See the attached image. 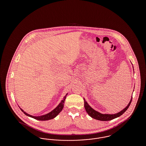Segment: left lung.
<instances>
[{"label":"left lung","mask_w":146,"mask_h":146,"mask_svg":"<svg viewBox=\"0 0 146 146\" xmlns=\"http://www.w3.org/2000/svg\"><path fill=\"white\" fill-rule=\"evenodd\" d=\"M132 98V97H131V98L130 101V102L129 103V104H127V106L125 107L124 109H123L122 111L118 112L117 113L113 114H102V113H101L98 111L94 110L93 108H92L91 107V106H89V104H88V102L85 101V98H84V107H85L86 111L90 116L91 117H92V118H94L95 119H96V120H101V121H109V120H111L112 119H114L115 118H118L119 117H120V115H121L128 109L129 106L131 104Z\"/></svg>","instance_id":"left-lung-1"}]
</instances>
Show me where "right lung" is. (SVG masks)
<instances>
[{"instance_id": "obj_1", "label": "right lung", "mask_w": 146, "mask_h": 146, "mask_svg": "<svg viewBox=\"0 0 146 146\" xmlns=\"http://www.w3.org/2000/svg\"><path fill=\"white\" fill-rule=\"evenodd\" d=\"M68 94H67L65 96L63 97V99L61 101V102L55 108L52 110V111H50L49 113L48 114H46L45 115H40V116H33V115H30L28 113H27L26 111H24L23 110H22L21 108V111L22 112H23V113L25 114H26V115H27L29 117H31V118H34L35 119H36V120H42V121H44V120H50V119H54V118H55L62 111V110L63 108V107H64V101H65V99L66 98V96Z\"/></svg>"}]
</instances>
